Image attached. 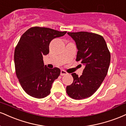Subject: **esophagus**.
Wrapping results in <instances>:
<instances>
[{"instance_id": "obj_1", "label": "esophagus", "mask_w": 126, "mask_h": 126, "mask_svg": "<svg viewBox=\"0 0 126 126\" xmlns=\"http://www.w3.org/2000/svg\"><path fill=\"white\" fill-rule=\"evenodd\" d=\"M67 73L66 72V71H64V70H62L61 72H60V75L61 76H64V75H67Z\"/></svg>"}]
</instances>
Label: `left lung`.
Here are the masks:
<instances>
[{
    "mask_svg": "<svg viewBox=\"0 0 126 126\" xmlns=\"http://www.w3.org/2000/svg\"><path fill=\"white\" fill-rule=\"evenodd\" d=\"M75 40L77 48L76 61L85 66L80 77L74 73L73 82L66 87L67 94L81 100L89 97L99 88L106 76L110 63V53L102 36L87 32H68Z\"/></svg>",
    "mask_w": 126,
    "mask_h": 126,
    "instance_id": "obj_1",
    "label": "left lung"
}]
</instances>
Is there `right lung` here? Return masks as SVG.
<instances>
[{
	"label": "right lung",
	"instance_id": "1",
	"mask_svg": "<svg viewBox=\"0 0 126 126\" xmlns=\"http://www.w3.org/2000/svg\"><path fill=\"white\" fill-rule=\"evenodd\" d=\"M66 32L33 27L20 39L15 50V70L21 86L30 96L42 98L50 93L53 83L60 75V70L47 67L43 56L49 53L51 41L64 36Z\"/></svg>",
	"mask_w": 126,
	"mask_h": 126
}]
</instances>
